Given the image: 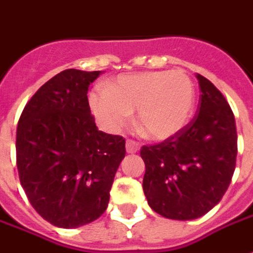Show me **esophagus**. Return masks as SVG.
Returning <instances> with one entry per match:
<instances>
[{"label":"esophagus","instance_id":"1","mask_svg":"<svg viewBox=\"0 0 253 253\" xmlns=\"http://www.w3.org/2000/svg\"><path fill=\"white\" fill-rule=\"evenodd\" d=\"M139 151V145L134 141H127L126 142V152L127 153H135V152Z\"/></svg>","mask_w":253,"mask_h":253}]
</instances>
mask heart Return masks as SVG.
Returning <instances> with one entry per match:
<instances>
[{
  "label": "heart",
  "mask_w": 253,
  "mask_h": 253,
  "mask_svg": "<svg viewBox=\"0 0 253 253\" xmlns=\"http://www.w3.org/2000/svg\"><path fill=\"white\" fill-rule=\"evenodd\" d=\"M90 108L102 127L119 131L137 111L139 128L153 139H167L186 126L196 102L192 78L183 70L119 77L109 87H97Z\"/></svg>",
  "instance_id": "b5f03b06"
}]
</instances>
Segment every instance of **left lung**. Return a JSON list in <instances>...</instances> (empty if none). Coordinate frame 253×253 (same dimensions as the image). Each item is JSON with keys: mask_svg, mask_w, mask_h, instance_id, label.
<instances>
[{"mask_svg": "<svg viewBox=\"0 0 253 253\" xmlns=\"http://www.w3.org/2000/svg\"><path fill=\"white\" fill-rule=\"evenodd\" d=\"M200 101L193 121L153 146H142V188L148 204L164 218L192 220L218 204L236 169L237 130L223 94L196 74Z\"/></svg>", "mask_w": 253, "mask_h": 253, "instance_id": "1", "label": "left lung"}]
</instances>
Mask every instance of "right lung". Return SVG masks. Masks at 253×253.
<instances>
[{
  "mask_svg": "<svg viewBox=\"0 0 253 253\" xmlns=\"http://www.w3.org/2000/svg\"><path fill=\"white\" fill-rule=\"evenodd\" d=\"M101 71L65 70L27 102L16 131V163L28 201L49 223L87 225L107 210L126 155L125 138L98 130L87 90Z\"/></svg>",
  "mask_w": 253,
  "mask_h": 253,
  "instance_id": "1",
  "label": "right lung"
}]
</instances>
